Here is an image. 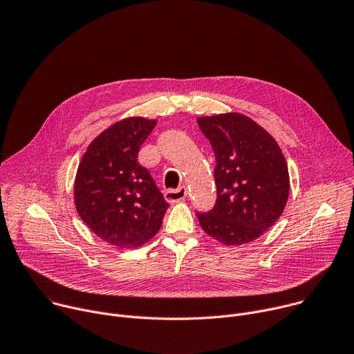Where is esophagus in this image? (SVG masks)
Here are the masks:
<instances>
[{
  "mask_svg": "<svg viewBox=\"0 0 354 354\" xmlns=\"http://www.w3.org/2000/svg\"><path fill=\"white\" fill-rule=\"evenodd\" d=\"M187 196V189L186 186H180L178 189H169L165 192V198L169 203H176V201L183 200Z\"/></svg>",
  "mask_w": 354,
  "mask_h": 354,
  "instance_id": "34e87169",
  "label": "esophagus"
}]
</instances>
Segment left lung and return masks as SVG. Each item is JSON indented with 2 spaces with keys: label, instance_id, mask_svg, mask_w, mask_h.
Masks as SVG:
<instances>
[{
  "label": "left lung",
  "instance_id": "left-lung-1",
  "mask_svg": "<svg viewBox=\"0 0 354 354\" xmlns=\"http://www.w3.org/2000/svg\"><path fill=\"white\" fill-rule=\"evenodd\" d=\"M214 157L216 205L197 218L224 245L261 236L281 216L290 192L288 169L274 138L252 119L224 113L197 119Z\"/></svg>",
  "mask_w": 354,
  "mask_h": 354
}]
</instances>
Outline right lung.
<instances>
[{"instance_id":"add662e5","label":"right lung","mask_w":354,"mask_h":354,"mask_svg":"<svg viewBox=\"0 0 354 354\" xmlns=\"http://www.w3.org/2000/svg\"><path fill=\"white\" fill-rule=\"evenodd\" d=\"M156 124L144 118L115 123L89 144L78 165L77 212L111 245H142L158 232L169 207L153 176L138 164L140 147Z\"/></svg>"}]
</instances>
